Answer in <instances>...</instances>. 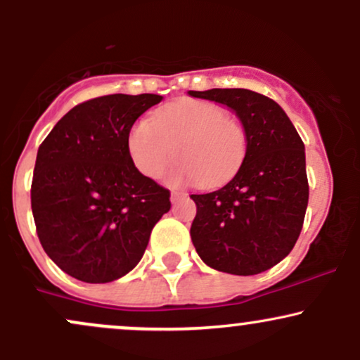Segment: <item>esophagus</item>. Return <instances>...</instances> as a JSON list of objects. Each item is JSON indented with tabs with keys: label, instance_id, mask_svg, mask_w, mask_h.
I'll list each match as a JSON object with an SVG mask.
<instances>
[{
	"label": "esophagus",
	"instance_id": "34e87169",
	"mask_svg": "<svg viewBox=\"0 0 360 360\" xmlns=\"http://www.w3.org/2000/svg\"><path fill=\"white\" fill-rule=\"evenodd\" d=\"M186 196H188V194L183 193V191H172L171 193V201H172V203H177L179 200H184Z\"/></svg>",
	"mask_w": 360,
	"mask_h": 360
}]
</instances>
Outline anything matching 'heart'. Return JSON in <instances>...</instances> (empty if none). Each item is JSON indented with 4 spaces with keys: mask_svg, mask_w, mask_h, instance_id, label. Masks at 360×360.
Instances as JSON below:
<instances>
[{
    "mask_svg": "<svg viewBox=\"0 0 360 360\" xmlns=\"http://www.w3.org/2000/svg\"><path fill=\"white\" fill-rule=\"evenodd\" d=\"M131 162L147 177H159L179 157L169 181H200L214 188L237 174L249 152V135L225 108L203 100H183L134 123L127 135Z\"/></svg>",
    "mask_w": 360,
    "mask_h": 360,
    "instance_id": "obj_1",
    "label": "heart"
}]
</instances>
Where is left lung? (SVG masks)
Listing matches in <instances>:
<instances>
[{
	"instance_id": "obj_1",
	"label": "left lung",
	"mask_w": 360,
	"mask_h": 360,
	"mask_svg": "<svg viewBox=\"0 0 360 360\" xmlns=\"http://www.w3.org/2000/svg\"><path fill=\"white\" fill-rule=\"evenodd\" d=\"M235 111L249 135L242 167L221 189L191 194V240L206 266L237 276L271 269L292 250L308 206L304 143L284 110L250 89L189 91Z\"/></svg>"
}]
</instances>
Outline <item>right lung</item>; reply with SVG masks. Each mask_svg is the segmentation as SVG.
Masks as SVG:
<instances>
[{
    "instance_id": "obj_1",
    "label": "right lung",
    "mask_w": 360,
    "mask_h": 360,
    "mask_svg": "<svg viewBox=\"0 0 360 360\" xmlns=\"http://www.w3.org/2000/svg\"><path fill=\"white\" fill-rule=\"evenodd\" d=\"M159 94H108L65 113L39 147L32 213L45 254L84 283L134 269L171 193L131 162L127 135Z\"/></svg>"
}]
</instances>
